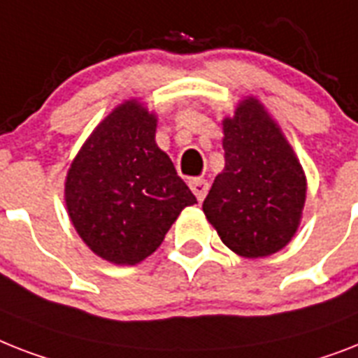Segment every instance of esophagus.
Returning a JSON list of instances; mask_svg holds the SVG:
<instances>
[{
  "mask_svg": "<svg viewBox=\"0 0 358 358\" xmlns=\"http://www.w3.org/2000/svg\"><path fill=\"white\" fill-rule=\"evenodd\" d=\"M189 187H191V191L194 193V196L199 199V202L204 200L206 193H208V182H206L204 178H193L189 182Z\"/></svg>",
  "mask_w": 358,
  "mask_h": 358,
  "instance_id": "esophagus-1",
  "label": "esophagus"
}]
</instances>
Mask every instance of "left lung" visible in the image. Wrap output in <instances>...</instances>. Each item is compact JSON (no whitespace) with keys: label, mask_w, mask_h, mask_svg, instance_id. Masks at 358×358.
<instances>
[{"label":"left lung","mask_w":358,"mask_h":358,"mask_svg":"<svg viewBox=\"0 0 358 358\" xmlns=\"http://www.w3.org/2000/svg\"><path fill=\"white\" fill-rule=\"evenodd\" d=\"M224 169L202 209L220 241L241 257H268L300 228L307 178L292 145L254 95L222 119Z\"/></svg>","instance_id":"1"}]
</instances>
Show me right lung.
Masks as SVG:
<instances>
[{
	"mask_svg": "<svg viewBox=\"0 0 358 358\" xmlns=\"http://www.w3.org/2000/svg\"><path fill=\"white\" fill-rule=\"evenodd\" d=\"M158 115L127 99L101 121L69 165L64 200L78 237L112 264H138L164 243L194 194L156 143Z\"/></svg>",
	"mask_w": 358,
	"mask_h": 358,
	"instance_id": "add662e5",
	"label": "right lung"
}]
</instances>
